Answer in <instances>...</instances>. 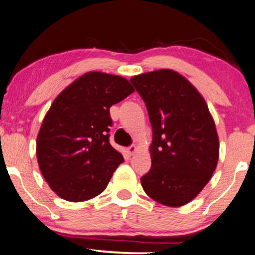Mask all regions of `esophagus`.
Instances as JSON below:
<instances>
[{"instance_id": "obj_1", "label": "esophagus", "mask_w": 255, "mask_h": 255, "mask_svg": "<svg viewBox=\"0 0 255 255\" xmlns=\"http://www.w3.org/2000/svg\"><path fill=\"white\" fill-rule=\"evenodd\" d=\"M136 150H137L136 145H130V147L127 148V154L131 156V155H134L135 152H136Z\"/></svg>"}]
</instances>
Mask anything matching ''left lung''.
Segmentation results:
<instances>
[{
  "mask_svg": "<svg viewBox=\"0 0 255 255\" xmlns=\"http://www.w3.org/2000/svg\"><path fill=\"white\" fill-rule=\"evenodd\" d=\"M152 128L151 168L141 177L144 192L159 204H188L212 177L219 138L204 98L174 70L131 77Z\"/></svg>",
  "mask_w": 255,
  "mask_h": 255,
  "instance_id": "obj_1",
  "label": "left lung"
}]
</instances>
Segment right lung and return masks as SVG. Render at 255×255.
I'll return each instance as SVG.
<instances>
[{"label":"right lung","mask_w":255,"mask_h":255,"mask_svg":"<svg viewBox=\"0 0 255 255\" xmlns=\"http://www.w3.org/2000/svg\"><path fill=\"white\" fill-rule=\"evenodd\" d=\"M134 92L126 78L87 72L53 100L36 141L37 161L60 198L84 202L107 188L124 156L110 143V108Z\"/></svg>","instance_id":"obj_1"}]
</instances>
